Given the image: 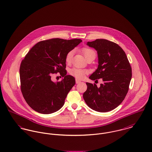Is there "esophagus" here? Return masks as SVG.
<instances>
[{
  "label": "esophagus",
  "instance_id": "34e87169",
  "mask_svg": "<svg viewBox=\"0 0 152 152\" xmlns=\"http://www.w3.org/2000/svg\"><path fill=\"white\" fill-rule=\"evenodd\" d=\"M75 83H81V81H80V80H78L76 79V80H75Z\"/></svg>",
  "mask_w": 152,
  "mask_h": 152
}]
</instances>
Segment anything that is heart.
<instances>
[{"label":"heart","mask_w":152,"mask_h":152,"mask_svg":"<svg viewBox=\"0 0 152 152\" xmlns=\"http://www.w3.org/2000/svg\"><path fill=\"white\" fill-rule=\"evenodd\" d=\"M82 52L86 59H88V58L92 56H94L96 57V53L92 49H91L89 48H83L82 49ZM73 54H74L73 50L69 51V52L67 54L66 57V61L67 63H69L71 61ZM85 73H86L85 71L83 69H76V68L72 69L70 71V74L78 79H83L85 75Z\"/></svg>","instance_id":"heart-1"}]
</instances>
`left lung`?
<instances>
[{
  "label": "left lung",
  "instance_id": "obj_1",
  "mask_svg": "<svg viewBox=\"0 0 152 152\" xmlns=\"http://www.w3.org/2000/svg\"><path fill=\"white\" fill-rule=\"evenodd\" d=\"M98 57V67L89 78H102L100 87L86 83L87 90L83 97L86 104L98 112H108L115 109L124 100L132 78V69L123 49L118 45L104 39L88 42Z\"/></svg>",
  "mask_w": 152,
  "mask_h": 152
}]
</instances>
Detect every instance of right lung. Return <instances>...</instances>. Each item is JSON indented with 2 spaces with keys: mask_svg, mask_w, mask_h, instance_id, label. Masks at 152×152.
Masks as SVG:
<instances>
[{
  "mask_svg": "<svg viewBox=\"0 0 152 152\" xmlns=\"http://www.w3.org/2000/svg\"><path fill=\"white\" fill-rule=\"evenodd\" d=\"M82 40L53 38L35 45L22 61L20 68L21 90L28 104L41 114L60 110L69 91L75 83L67 75L66 57ZM60 72L62 81L54 83L52 73Z\"/></svg>",
  "mask_w": 152,
  "mask_h": 152,
  "instance_id": "add662e5",
  "label": "right lung"
}]
</instances>
